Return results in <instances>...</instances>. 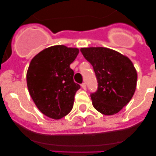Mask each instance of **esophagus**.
I'll use <instances>...</instances> for the list:
<instances>
[{"label": "esophagus", "mask_w": 156, "mask_h": 156, "mask_svg": "<svg viewBox=\"0 0 156 156\" xmlns=\"http://www.w3.org/2000/svg\"><path fill=\"white\" fill-rule=\"evenodd\" d=\"M81 86V87L83 88V89L86 90V84H85V83H82Z\"/></svg>", "instance_id": "obj_1"}]
</instances>
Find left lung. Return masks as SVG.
<instances>
[{"instance_id":"obj_1","label":"left lung","mask_w":156,"mask_h":156,"mask_svg":"<svg viewBox=\"0 0 156 156\" xmlns=\"http://www.w3.org/2000/svg\"><path fill=\"white\" fill-rule=\"evenodd\" d=\"M92 65L98 87L91 93L93 106L106 115L116 114L130 102L136 87L137 74L131 61L106 48H81Z\"/></svg>"}]
</instances>
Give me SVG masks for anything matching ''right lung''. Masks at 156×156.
I'll return each instance as SVG.
<instances>
[{"label": "right lung", "instance_id": "obj_1", "mask_svg": "<svg viewBox=\"0 0 156 156\" xmlns=\"http://www.w3.org/2000/svg\"><path fill=\"white\" fill-rule=\"evenodd\" d=\"M78 53V48L52 46L30 62L26 75L29 94L38 109L49 118L60 119L72 109L75 93L81 87L74 81L70 64Z\"/></svg>", "mask_w": 156, "mask_h": 156}]
</instances>
